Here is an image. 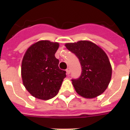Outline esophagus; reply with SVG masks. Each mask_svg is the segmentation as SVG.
Wrapping results in <instances>:
<instances>
[{"mask_svg": "<svg viewBox=\"0 0 130 130\" xmlns=\"http://www.w3.org/2000/svg\"><path fill=\"white\" fill-rule=\"evenodd\" d=\"M70 73V68H67V70H66V74L69 75Z\"/></svg>", "mask_w": 130, "mask_h": 130, "instance_id": "esophagus-1", "label": "esophagus"}]
</instances>
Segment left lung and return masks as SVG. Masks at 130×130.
I'll return each mask as SVG.
<instances>
[{"mask_svg":"<svg viewBox=\"0 0 130 130\" xmlns=\"http://www.w3.org/2000/svg\"><path fill=\"white\" fill-rule=\"evenodd\" d=\"M65 46L77 57L82 67L80 77L72 80L76 92L89 99L104 92L112 75V67L105 51L88 40L67 43Z\"/></svg>","mask_w":130,"mask_h":130,"instance_id":"obj_1","label":"left lung"}]
</instances>
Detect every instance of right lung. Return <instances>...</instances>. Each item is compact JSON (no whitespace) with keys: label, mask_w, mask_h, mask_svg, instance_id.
<instances>
[{"label":"right lung","mask_w":130,"mask_h":130,"mask_svg":"<svg viewBox=\"0 0 130 130\" xmlns=\"http://www.w3.org/2000/svg\"><path fill=\"white\" fill-rule=\"evenodd\" d=\"M58 42L40 40L31 45L23 56L21 77L28 92L38 99L47 100L58 94L66 72L58 67L55 53Z\"/></svg>","instance_id":"add662e5"}]
</instances>
